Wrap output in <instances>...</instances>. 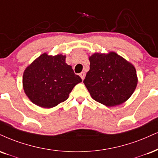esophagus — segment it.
<instances>
[{
	"label": "esophagus",
	"mask_w": 158,
	"mask_h": 158,
	"mask_svg": "<svg viewBox=\"0 0 158 158\" xmlns=\"http://www.w3.org/2000/svg\"><path fill=\"white\" fill-rule=\"evenodd\" d=\"M79 76H80L81 79H82V80H84V79L85 77V72H81V73L79 74Z\"/></svg>",
	"instance_id": "1"
}]
</instances>
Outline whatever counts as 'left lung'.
<instances>
[{"instance_id":"left-lung-1","label":"left lung","mask_w":158,"mask_h":158,"mask_svg":"<svg viewBox=\"0 0 158 158\" xmlns=\"http://www.w3.org/2000/svg\"><path fill=\"white\" fill-rule=\"evenodd\" d=\"M89 61L90 70L83 82L95 101L115 107L130 98L138 85L133 64L114 51L94 53Z\"/></svg>"}]
</instances>
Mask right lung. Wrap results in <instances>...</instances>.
Returning <instances> with one entry per match:
<instances>
[{
    "label": "right lung",
    "mask_w": 158,
    "mask_h": 158,
    "mask_svg": "<svg viewBox=\"0 0 158 158\" xmlns=\"http://www.w3.org/2000/svg\"><path fill=\"white\" fill-rule=\"evenodd\" d=\"M65 55L43 53L26 67L23 87L32 103L52 108L67 100L70 93L81 79L65 62Z\"/></svg>",
    "instance_id": "1"
}]
</instances>
